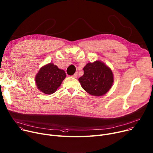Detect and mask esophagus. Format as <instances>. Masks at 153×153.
<instances>
[{
	"label": "esophagus",
	"instance_id": "1",
	"mask_svg": "<svg viewBox=\"0 0 153 153\" xmlns=\"http://www.w3.org/2000/svg\"><path fill=\"white\" fill-rule=\"evenodd\" d=\"M72 77L74 78H76L78 77V73H77V72L75 73V74L72 75Z\"/></svg>",
	"mask_w": 153,
	"mask_h": 153
}]
</instances>
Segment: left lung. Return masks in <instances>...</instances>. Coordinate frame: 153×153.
<instances>
[{"instance_id":"1","label":"left lung","mask_w":153,"mask_h":153,"mask_svg":"<svg viewBox=\"0 0 153 153\" xmlns=\"http://www.w3.org/2000/svg\"><path fill=\"white\" fill-rule=\"evenodd\" d=\"M83 75L78 80L82 88L89 94L102 96L111 88L114 81L113 72L102 61L89 62L83 68Z\"/></svg>"}]
</instances>
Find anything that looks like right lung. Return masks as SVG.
Returning <instances> with one entry per match:
<instances>
[{
	"instance_id": "1",
	"label": "right lung",
	"mask_w": 153,
	"mask_h": 153,
	"mask_svg": "<svg viewBox=\"0 0 153 153\" xmlns=\"http://www.w3.org/2000/svg\"><path fill=\"white\" fill-rule=\"evenodd\" d=\"M65 77L64 70L50 63L40 69L35 79L37 87L41 92L46 94H51L61 86Z\"/></svg>"
}]
</instances>
